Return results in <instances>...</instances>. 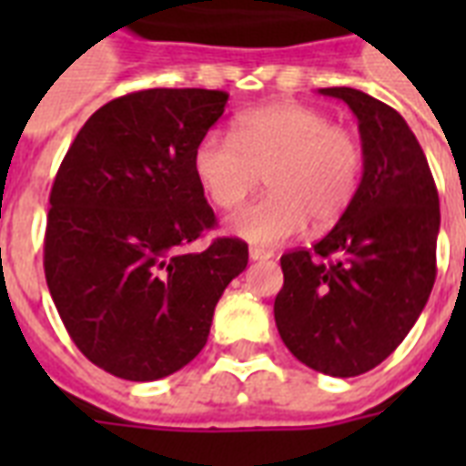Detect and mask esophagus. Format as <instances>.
<instances>
[{
	"instance_id": "1",
	"label": "esophagus",
	"mask_w": 466,
	"mask_h": 466,
	"mask_svg": "<svg viewBox=\"0 0 466 466\" xmlns=\"http://www.w3.org/2000/svg\"><path fill=\"white\" fill-rule=\"evenodd\" d=\"M248 258H251V261H266V258H273V251H270V248L251 247L248 248Z\"/></svg>"
}]
</instances>
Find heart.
Wrapping results in <instances>:
<instances>
[{
	"mask_svg": "<svg viewBox=\"0 0 466 466\" xmlns=\"http://www.w3.org/2000/svg\"><path fill=\"white\" fill-rule=\"evenodd\" d=\"M193 171L218 208L251 196L261 176L268 196L229 218V232L251 244H280L305 229L339 222L362 176V145L353 130L302 104H273L239 116L232 135L212 130L196 145Z\"/></svg>",
	"mask_w": 466,
	"mask_h": 466,
	"instance_id": "b5f03b06",
	"label": "heart"
}]
</instances>
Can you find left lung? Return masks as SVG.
<instances>
[{"instance_id":"1","label":"left lung","mask_w":466,"mask_h":466,"mask_svg":"<svg viewBox=\"0 0 466 466\" xmlns=\"http://www.w3.org/2000/svg\"><path fill=\"white\" fill-rule=\"evenodd\" d=\"M319 94L355 113L362 178L324 239L283 254L273 314L299 362L355 377L397 350L431 298L441 200L416 135L391 106L348 86Z\"/></svg>"}]
</instances>
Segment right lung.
Returning a JSON list of instances; mask_svg holds the SVG:
<instances>
[{"instance_id": "add662e5", "label": "right lung", "mask_w": 466, "mask_h": 466, "mask_svg": "<svg viewBox=\"0 0 466 466\" xmlns=\"http://www.w3.org/2000/svg\"><path fill=\"white\" fill-rule=\"evenodd\" d=\"M215 89H145L91 116L62 159L47 210V290L75 346L106 372L152 382L203 350L215 305L248 263L218 237L193 152L225 113Z\"/></svg>"}]
</instances>
